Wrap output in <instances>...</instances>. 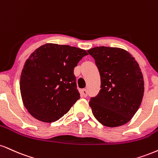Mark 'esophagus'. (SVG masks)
Returning a JSON list of instances; mask_svg holds the SVG:
<instances>
[{"label": "esophagus", "mask_w": 158, "mask_h": 158, "mask_svg": "<svg viewBox=\"0 0 158 158\" xmlns=\"http://www.w3.org/2000/svg\"><path fill=\"white\" fill-rule=\"evenodd\" d=\"M80 94H81V97H86V96H87V90H85V89H82V90H81Z\"/></svg>", "instance_id": "esophagus-1"}]
</instances>
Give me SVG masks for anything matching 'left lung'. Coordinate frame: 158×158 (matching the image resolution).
<instances>
[{"label":"left lung","instance_id":"left-lung-1","mask_svg":"<svg viewBox=\"0 0 158 158\" xmlns=\"http://www.w3.org/2000/svg\"><path fill=\"white\" fill-rule=\"evenodd\" d=\"M101 77V90L89 105L104 126L116 127L130 121L140 107L144 81L137 61L120 48L99 46L87 51Z\"/></svg>","mask_w":158,"mask_h":158}]
</instances>
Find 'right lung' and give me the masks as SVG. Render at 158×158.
Here are the masks:
<instances>
[{
  "label": "right lung",
  "mask_w": 158,
  "mask_h": 158,
  "mask_svg": "<svg viewBox=\"0 0 158 158\" xmlns=\"http://www.w3.org/2000/svg\"><path fill=\"white\" fill-rule=\"evenodd\" d=\"M83 49L47 43L36 49L25 62L20 89L25 107L43 122L59 120L80 98L73 69Z\"/></svg>",
  "instance_id": "1"
}]
</instances>
